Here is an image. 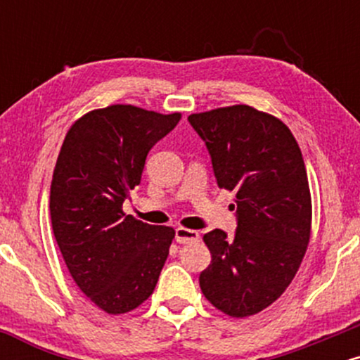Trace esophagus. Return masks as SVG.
Here are the masks:
<instances>
[{
  "instance_id": "obj_1",
  "label": "esophagus",
  "mask_w": 360,
  "mask_h": 360,
  "mask_svg": "<svg viewBox=\"0 0 360 360\" xmlns=\"http://www.w3.org/2000/svg\"><path fill=\"white\" fill-rule=\"evenodd\" d=\"M176 240L177 243H193L200 240V233L196 230L184 229V226H177L176 229Z\"/></svg>"
}]
</instances>
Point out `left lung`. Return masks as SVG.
<instances>
[{
    "mask_svg": "<svg viewBox=\"0 0 360 360\" xmlns=\"http://www.w3.org/2000/svg\"><path fill=\"white\" fill-rule=\"evenodd\" d=\"M205 140L220 189L237 193L233 238L203 235L212 262L200 274L205 298L225 315H255L286 291L311 237V194L291 130L249 105L188 117Z\"/></svg>",
    "mask_w": 360,
    "mask_h": 360,
    "instance_id": "obj_1",
    "label": "left lung"
}]
</instances>
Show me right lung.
<instances>
[{"mask_svg": "<svg viewBox=\"0 0 360 360\" xmlns=\"http://www.w3.org/2000/svg\"><path fill=\"white\" fill-rule=\"evenodd\" d=\"M181 113L134 105L91 110L69 128L51 186L53 237L77 288L108 315L131 311L154 292L174 229L123 212L148 150Z\"/></svg>", "mask_w": 360, "mask_h": 360, "instance_id": "right-lung-1", "label": "right lung"}]
</instances>
